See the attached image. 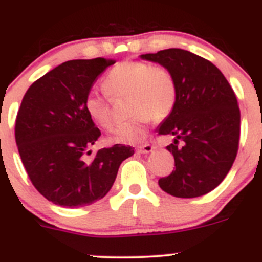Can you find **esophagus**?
<instances>
[{
  "label": "esophagus",
  "mask_w": 262,
  "mask_h": 262,
  "mask_svg": "<svg viewBox=\"0 0 262 262\" xmlns=\"http://www.w3.org/2000/svg\"><path fill=\"white\" fill-rule=\"evenodd\" d=\"M154 150V146L151 145V143H145V145L139 146L138 148H137V151H138L139 154H150Z\"/></svg>",
  "instance_id": "esophagus-1"
}]
</instances>
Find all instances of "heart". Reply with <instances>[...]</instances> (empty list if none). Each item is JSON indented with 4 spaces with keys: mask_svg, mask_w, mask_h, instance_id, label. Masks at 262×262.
Returning <instances> with one entry per match:
<instances>
[{
    "mask_svg": "<svg viewBox=\"0 0 262 262\" xmlns=\"http://www.w3.org/2000/svg\"><path fill=\"white\" fill-rule=\"evenodd\" d=\"M102 89L111 99L128 98L126 110L132 117L112 130L110 139L116 143L141 142L152 117L165 119L177 102V82L172 72L139 60L114 66L102 80ZM84 108L101 128L110 129L114 124L107 98L90 93L85 98Z\"/></svg>",
    "mask_w": 262,
    "mask_h": 262,
    "instance_id": "1",
    "label": "heart"
}]
</instances>
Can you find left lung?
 I'll return each instance as SVG.
<instances>
[{"mask_svg":"<svg viewBox=\"0 0 262 262\" xmlns=\"http://www.w3.org/2000/svg\"><path fill=\"white\" fill-rule=\"evenodd\" d=\"M142 59L169 70L177 82V102L159 126L174 137L167 150L176 169L159 186L177 198H196L216 189L236 158L241 111L233 88L209 60L182 49L143 54Z\"/></svg>","mask_w":262,"mask_h":262,"instance_id":"left-lung-1","label":"left lung"}]
</instances>
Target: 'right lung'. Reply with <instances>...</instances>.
<instances>
[{"label":"right lung","instance_id":"1","mask_svg":"<svg viewBox=\"0 0 262 262\" xmlns=\"http://www.w3.org/2000/svg\"><path fill=\"white\" fill-rule=\"evenodd\" d=\"M116 60L62 63L28 88L16 115L15 141L32 185L57 205L75 208L102 199L133 147L115 145L86 159L101 136L84 108L93 84Z\"/></svg>","mask_w":262,"mask_h":262}]
</instances>
